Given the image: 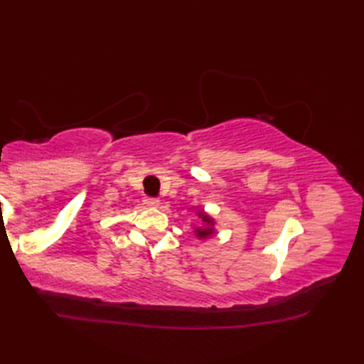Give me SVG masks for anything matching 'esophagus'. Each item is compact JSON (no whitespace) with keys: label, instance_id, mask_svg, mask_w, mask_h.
<instances>
[{"label":"esophagus","instance_id":"34e87169","mask_svg":"<svg viewBox=\"0 0 364 364\" xmlns=\"http://www.w3.org/2000/svg\"><path fill=\"white\" fill-rule=\"evenodd\" d=\"M144 203H145L146 206L154 208V206L159 205V200H158V198H153V197H145V198H144Z\"/></svg>","mask_w":364,"mask_h":364}]
</instances>
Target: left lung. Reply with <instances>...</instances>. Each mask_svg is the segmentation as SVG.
<instances>
[{
  "mask_svg": "<svg viewBox=\"0 0 364 364\" xmlns=\"http://www.w3.org/2000/svg\"><path fill=\"white\" fill-rule=\"evenodd\" d=\"M198 218L203 220L205 227L197 228V230H196V236H197L198 239H206V237H210L211 235H214V219H211L210 215L205 214L203 211L198 213Z\"/></svg>",
  "mask_w": 364,
  "mask_h": 364,
  "instance_id": "obj_1",
  "label": "left lung"
}]
</instances>
